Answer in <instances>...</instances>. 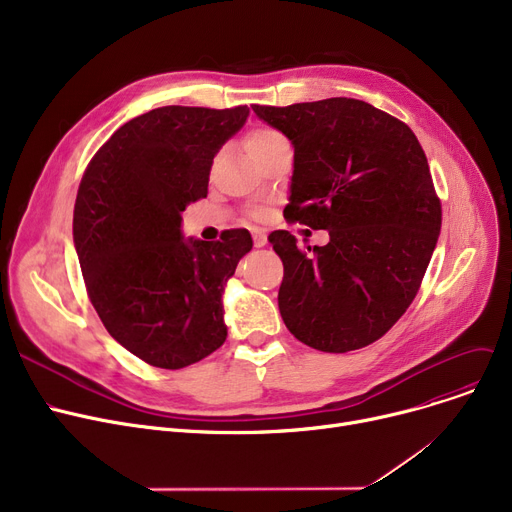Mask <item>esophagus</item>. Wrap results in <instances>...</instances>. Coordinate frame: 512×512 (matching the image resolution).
Masks as SVG:
<instances>
[{"label": "esophagus", "mask_w": 512, "mask_h": 512, "mask_svg": "<svg viewBox=\"0 0 512 512\" xmlns=\"http://www.w3.org/2000/svg\"><path fill=\"white\" fill-rule=\"evenodd\" d=\"M253 242H255V247H257V249L265 247V245H267V236H265V232H263V230H253Z\"/></svg>", "instance_id": "1"}]
</instances>
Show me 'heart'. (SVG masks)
Returning <instances> with one entry per match:
<instances>
[{
  "label": "heart",
  "instance_id": "heart-1",
  "mask_svg": "<svg viewBox=\"0 0 512 512\" xmlns=\"http://www.w3.org/2000/svg\"><path fill=\"white\" fill-rule=\"evenodd\" d=\"M284 145H288L284 134L270 126H255L247 132V137H245V149H247L249 157L253 161H257V164H261L263 159H267L276 149H280Z\"/></svg>",
  "mask_w": 512,
  "mask_h": 512
}]
</instances>
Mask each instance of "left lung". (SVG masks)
I'll return each instance as SVG.
<instances>
[{
	"mask_svg": "<svg viewBox=\"0 0 512 512\" xmlns=\"http://www.w3.org/2000/svg\"><path fill=\"white\" fill-rule=\"evenodd\" d=\"M253 112L294 147L286 220L330 234L311 253L288 230L270 234L284 324L317 351H357L409 309L436 249L442 207L427 157L405 122L359 99Z\"/></svg>",
	"mask_w": 512,
	"mask_h": 512,
	"instance_id": "8db88e82",
	"label": "left lung"
}]
</instances>
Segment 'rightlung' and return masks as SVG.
<instances>
[{"label": "right lung", "mask_w": 512, "mask_h": 512, "mask_svg": "<svg viewBox=\"0 0 512 512\" xmlns=\"http://www.w3.org/2000/svg\"><path fill=\"white\" fill-rule=\"evenodd\" d=\"M247 116V105L157 107L120 126L80 180L72 236L89 299L110 336L153 367L193 365L228 336L222 294L253 238H184L180 224Z\"/></svg>", "instance_id": "right-lung-1"}]
</instances>
